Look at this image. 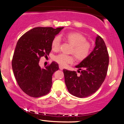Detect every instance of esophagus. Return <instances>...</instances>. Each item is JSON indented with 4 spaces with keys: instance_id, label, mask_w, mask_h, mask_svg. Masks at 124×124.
I'll use <instances>...</instances> for the list:
<instances>
[{
    "instance_id": "1",
    "label": "esophagus",
    "mask_w": 124,
    "mask_h": 124,
    "mask_svg": "<svg viewBox=\"0 0 124 124\" xmlns=\"http://www.w3.org/2000/svg\"><path fill=\"white\" fill-rule=\"evenodd\" d=\"M59 69H61V70H63V67L62 66H61V65H59Z\"/></svg>"
}]
</instances>
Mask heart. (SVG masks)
Returning <instances> with one entry per match:
<instances>
[{
	"instance_id": "heart-1",
	"label": "heart",
	"mask_w": 124,
	"mask_h": 124,
	"mask_svg": "<svg viewBox=\"0 0 124 124\" xmlns=\"http://www.w3.org/2000/svg\"><path fill=\"white\" fill-rule=\"evenodd\" d=\"M66 39L72 46L73 49L72 52L79 60H83L89 55L91 51V44L86 41V38L79 32H73L68 33L66 35ZM61 38L59 36L55 37L52 41V49L58 51L60 46ZM54 60L62 66H66L74 61V58L72 55L65 54H60L54 58Z\"/></svg>"
}]
</instances>
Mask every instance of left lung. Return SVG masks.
Segmentation results:
<instances>
[{"label":"left lung","instance_id":"1","mask_svg":"<svg viewBox=\"0 0 124 124\" xmlns=\"http://www.w3.org/2000/svg\"><path fill=\"white\" fill-rule=\"evenodd\" d=\"M109 56L103 38L97 35L95 47L80 63L77 75L75 71L63 69L65 82L71 94L79 98L91 96L97 91L103 83L107 73Z\"/></svg>","mask_w":124,"mask_h":124}]
</instances>
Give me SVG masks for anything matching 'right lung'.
Returning <instances> with one entry per match:
<instances>
[{"label":"right lung","mask_w":124,"mask_h":124,"mask_svg":"<svg viewBox=\"0 0 124 124\" xmlns=\"http://www.w3.org/2000/svg\"><path fill=\"white\" fill-rule=\"evenodd\" d=\"M63 28H34L17 42L12 69L18 86L28 96L39 97L50 91L52 75L59 69V66L54 61L44 69L39 66V59L49 55L52 40Z\"/></svg>","instance_id":"1"}]
</instances>
